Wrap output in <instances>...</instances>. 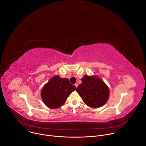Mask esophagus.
<instances>
[{
  "instance_id": "esophagus-1",
  "label": "esophagus",
  "mask_w": 146,
  "mask_h": 146,
  "mask_svg": "<svg viewBox=\"0 0 146 146\" xmlns=\"http://www.w3.org/2000/svg\"><path fill=\"white\" fill-rule=\"evenodd\" d=\"M74 86H75L76 88H77L78 86V83H75V84H74Z\"/></svg>"
}]
</instances>
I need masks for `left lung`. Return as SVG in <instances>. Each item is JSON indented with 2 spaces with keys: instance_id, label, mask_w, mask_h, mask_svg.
Segmentation results:
<instances>
[{
  "instance_id": "left-lung-1",
  "label": "left lung",
  "mask_w": 146,
  "mask_h": 146,
  "mask_svg": "<svg viewBox=\"0 0 146 146\" xmlns=\"http://www.w3.org/2000/svg\"><path fill=\"white\" fill-rule=\"evenodd\" d=\"M82 81V83L76 90L87 105L97 108L103 106L108 101L110 90L102 80L96 76L85 75Z\"/></svg>"
}]
</instances>
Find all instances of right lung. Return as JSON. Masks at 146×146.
Instances as JSON below:
<instances>
[{"label":"right lung","mask_w":146,"mask_h":146,"mask_svg":"<svg viewBox=\"0 0 146 146\" xmlns=\"http://www.w3.org/2000/svg\"><path fill=\"white\" fill-rule=\"evenodd\" d=\"M76 88L68 79L56 76L42 88L41 98L45 105L49 108H58L64 104L67 97Z\"/></svg>","instance_id":"add662e5"}]
</instances>
